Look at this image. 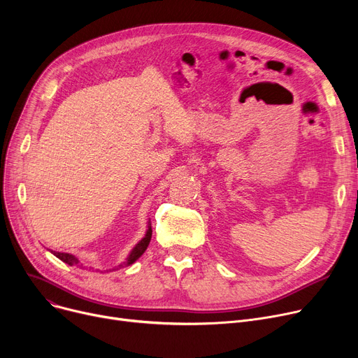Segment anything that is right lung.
I'll list each match as a JSON object with an SVG mask.
<instances>
[{"mask_svg": "<svg viewBox=\"0 0 358 358\" xmlns=\"http://www.w3.org/2000/svg\"><path fill=\"white\" fill-rule=\"evenodd\" d=\"M150 236H152V229H148V232H146V235H145V238L138 243V245L134 248V251L130 252V255H129V258H127V261L124 262L123 266H130V264H134V262L146 251V248H148V245H149V242H150ZM53 252V255L55 257H58L61 261H64V262H66V264H69V266H78V258H75L73 255H71V254H66V252H55V251H52Z\"/></svg>", "mask_w": 358, "mask_h": 358, "instance_id": "obj_1", "label": "right lung"}]
</instances>
